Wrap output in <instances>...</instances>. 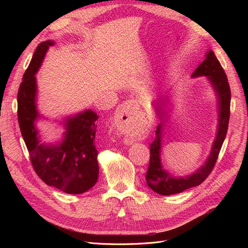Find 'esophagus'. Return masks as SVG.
I'll list each match as a JSON object with an SVG mask.
<instances>
[{
    "instance_id": "obj_1",
    "label": "esophagus",
    "mask_w": 248,
    "mask_h": 248,
    "mask_svg": "<svg viewBox=\"0 0 248 248\" xmlns=\"http://www.w3.org/2000/svg\"><path fill=\"white\" fill-rule=\"evenodd\" d=\"M134 110H136L134 103L132 101H127L118 108L116 114L118 129L125 133L128 138L132 137V132L134 129Z\"/></svg>"
}]
</instances>
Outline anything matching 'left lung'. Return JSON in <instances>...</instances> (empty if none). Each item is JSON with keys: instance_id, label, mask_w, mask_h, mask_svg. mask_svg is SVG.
Segmentation results:
<instances>
[{"instance_id": "left-lung-1", "label": "left lung", "mask_w": 248, "mask_h": 248, "mask_svg": "<svg viewBox=\"0 0 248 248\" xmlns=\"http://www.w3.org/2000/svg\"><path fill=\"white\" fill-rule=\"evenodd\" d=\"M202 76L208 77L211 81L219 101L218 131H217V137L214 140L211 154H210L205 166H202L191 176L185 178H172L161 168L159 159L160 129L159 126L157 127L156 137L150 144V162L146 174V182L150 188L157 193L162 194V196H170V194L182 192L185 189L198 186L204 182L213 170L223 140L226 139L231 112V89L227 74L212 50L208 52L205 61L192 74L194 78Z\"/></svg>"}]
</instances>
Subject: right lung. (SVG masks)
<instances>
[{
    "label": "right lung",
    "instance_id": "add662e5",
    "mask_svg": "<svg viewBox=\"0 0 248 248\" xmlns=\"http://www.w3.org/2000/svg\"><path fill=\"white\" fill-rule=\"evenodd\" d=\"M52 41L37 46L27 68L17 93V118L34 170L42 181L66 193L79 194L89 190L98 179V162L95 147L96 121L94 111L87 110L66 120L65 139L62 144H40L34 122L36 109L35 73L41 65Z\"/></svg>",
    "mask_w": 248,
    "mask_h": 248
}]
</instances>
